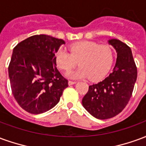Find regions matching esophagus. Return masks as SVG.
Segmentation results:
<instances>
[{
	"label": "esophagus",
	"instance_id": "34e87169",
	"mask_svg": "<svg viewBox=\"0 0 146 146\" xmlns=\"http://www.w3.org/2000/svg\"><path fill=\"white\" fill-rule=\"evenodd\" d=\"M68 84H69V85H73V84H75L76 82H75V81H71V80H70V81L68 82Z\"/></svg>",
	"mask_w": 146,
	"mask_h": 146
}]
</instances>
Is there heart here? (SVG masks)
I'll list each match as a JSON object with an SVG mask.
<instances>
[{
  "label": "heart",
  "instance_id": "heart-1",
  "mask_svg": "<svg viewBox=\"0 0 146 146\" xmlns=\"http://www.w3.org/2000/svg\"><path fill=\"white\" fill-rule=\"evenodd\" d=\"M68 52L59 48L54 54V62L62 71L68 72L77 65L81 66L67 74L70 78L88 77L97 81L107 75L113 65L114 54L109 45H100L92 41L78 42L69 47Z\"/></svg>",
  "mask_w": 146,
  "mask_h": 146
}]
</instances>
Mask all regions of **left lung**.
Listing matches in <instances>:
<instances>
[{
  "label": "left lung",
  "instance_id": "left-lung-1",
  "mask_svg": "<svg viewBox=\"0 0 146 146\" xmlns=\"http://www.w3.org/2000/svg\"><path fill=\"white\" fill-rule=\"evenodd\" d=\"M109 44L117 53L113 72L101 82L89 86L82 99L85 110L99 119H110L122 112L137 80V67L130 47L117 39H111Z\"/></svg>",
  "mask_w": 146,
  "mask_h": 146
}]
</instances>
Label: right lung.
<instances>
[{
  "label": "right lung",
  "instance_id": "right-lung-1",
  "mask_svg": "<svg viewBox=\"0 0 146 146\" xmlns=\"http://www.w3.org/2000/svg\"><path fill=\"white\" fill-rule=\"evenodd\" d=\"M64 44L62 39L40 34L14 48L8 66L11 92L28 113L40 114L52 109L68 87L54 62L55 52Z\"/></svg>",
  "mask_w": 146,
  "mask_h": 146
}]
</instances>
